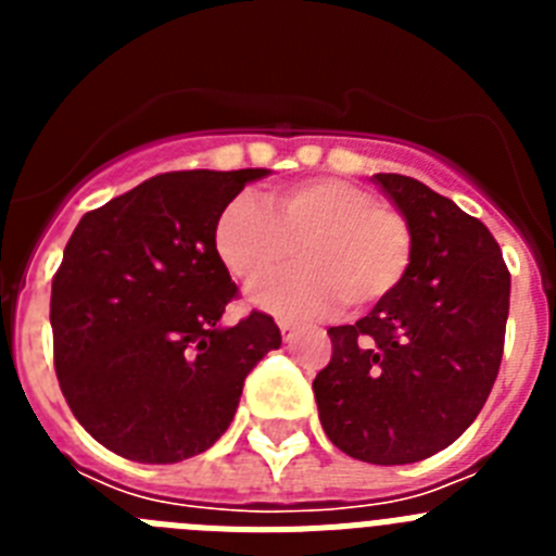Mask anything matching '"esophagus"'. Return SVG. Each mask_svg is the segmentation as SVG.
<instances>
[{"instance_id":"esophagus-1","label":"esophagus","mask_w":556,"mask_h":556,"mask_svg":"<svg viewBox=\"0 0 556 556\" xmlns=\"http://www.w3.org/2000/svg\"><path fill=\"white\" fill-rule=\"evenodd\" d=\"M278 328H281V337L287 339V342L294 337V333H298V326H294V323H289V320H278Z\"/></svg>"}]
</instances>
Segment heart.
<instances>
[{"label": "heart", "mask_w": 556, "mask_h": 556, "mask_svg": "<svg viewBox=\"0 0 556 556\" xmlns=\"http://www.w3.org/2000/svg\"><path fill=\"white\" fill-rule=\"evenodd\" d=\"M214 244L242 283H258L292 262L303 267L250 292L283 317H320L345 301L367 308L390 298L412 267V228L376 191L342 178H312L269 191L264 203L239 194L217 217Z\"/></svg>", "instance_id": "b5f03b06"}]
</instances>
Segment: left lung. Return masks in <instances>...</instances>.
<instances>
[{
	"mask_svg": "<svg viewBox=\"0 0 556 556\" xmlns=\"http://www.w3.org/2000/svg\"><path fill=\"white\" fill-rule=\"evenodd\" d=\"M412 228L404 283L353 326L328 328L314 378L323 431L370 465L448 448L488 401L504 353L509 269L484 225L406 175H372Z\"/></svg>",
	"mask_w": 556,
	"mask_h": 556,
	"instance_id": "8db88e82",
	"label": "left lung"
}]
</instances>
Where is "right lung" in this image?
I'll return each mask as SVG.
<instances>
[{
  "mask_svg": "<svg viewBox=\"0 0 556 556\" xmlns=\"http://www.w3.org/2000/svg\"><path fill=\"white\" fill-rule=\"evenodd\" d=\"M267 169L164 172L88 211L52 278L55 372L68 409L113 454L169 465L230 426L248 372L281 348L264 312L219 326L236 298L219 211Z\"/></svg>",
  "mask_w": 556,
  "mask_h": 556,
  "instance_id": "1",
  "label": "right lung"
}]
</instances>
